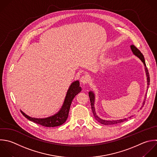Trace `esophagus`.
Returning a JSON list of instances; mask_svg holds the SVG:
<instances>
[{"label":"esophagus","instance_id":"1","mask_svg":"<svg viewBox=\"0 0 157 157\" xmlns=\"http://www.w3.org/2000/svg\"><path fill=\"white\" fill-rule=\"evenodd\" d=\"M89 81H90V78L87 75H83L80 78V82L83 84H86L89 82Z\"/></svg>","mask_w":157,"mask_h":157}]
</instances>
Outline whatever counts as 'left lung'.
<instances>
[{"label":"left lung","mask_w":157,"mask_h":157,"mask_svg":"<svg viewBox=\"0 0 157 157\" xmlns=\"http://www.w3.org/2000/svg\"><path fill=\"white\" fill-rule=\"evenodd\" d=\"M131 49L133 53V54L136 56L137 57H138L141 61L144 63V66H145V73H146V76H147V85H149L150 84V77H149V73L147 69V67H146V64H145V59H144V57L142 55V53L140 52V50L139 49H137L134 45H131ZM147 86V88H148ZM89 97H90V102H91V109H92V112L93 113V115L95 118V119L100 123L102 124H105V125H109V124H117V123H121L123 122L124 121H126L128 120V118H123V119H120V120H102L101 118H99L96 112H95V108H94V100H95V96H94V94L93 91H90L89 92ZM146 96H147V93L145 94V96L144 98V100L143 101L142 103V105L141 107V108L144 106V104H145V99H146ZM132 116L128 117L129 118H131Z\"/></svg>","instance_id":"left-lung-1"}]
</instances>
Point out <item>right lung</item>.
I'll list each match as a JSON object with an SVG mask.
<instances>
[{
	"instance_id": "add662e5",
	"label": "right lung",
	"mask_w": 157,
	"mask_h": 157,
	"mask_svg": "<svg viewBox=\"0 0 157 157\" xmlns=\"http://www.w3.org/2000/svg\"><path fill=\"white\" fill-rule=\"evenodd\" d=\"M82 91L78 80L74 82L67 90L64 103L59 111L54 115L44 118H36L31 117L21 110V113L28 120L45 127H55L63 124L67 120L70 107L74 97Z\"/></svg>"
}]
</instances>
